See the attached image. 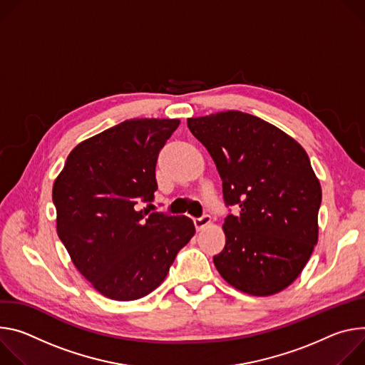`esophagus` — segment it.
Wrapping results in <instances>:
<instances>
[{
  "instance_id": "esophagus-1",
  "label": "esophagus",
  "mask_w": 365,
  "mask_h": 365,
  "mask_svg": "<svg viewBox=\"0 0 365 365\" xmlns=\"http://www.w3.org/2000/svg\"><path fill=\"white\" fill-rule=\"evenodd\" d=\"M210 222H212V217L207 216V215H205V216H201V217H198V219H194V226H195V229L200 232V230H203L206 226H209Z\"/></svg>"
}]
</instances>
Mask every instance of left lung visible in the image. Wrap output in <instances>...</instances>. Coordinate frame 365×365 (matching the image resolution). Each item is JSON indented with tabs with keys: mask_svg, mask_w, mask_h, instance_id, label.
I'll list each match as a JSON object with an SVG mask.
<instances>
[{
	"mask_svg": "<svg viewBox=\"0 0 365 365\" xmlns=\"http://www.w3.org/2000/svg\"><path fill=\"white\" fill-rule=\"evenodd\" d=\"M213 158L227 206L226 245L213 262L251 296H272L302 274L319 237L320 182L303 146L268 121L237 110L190 117Z\"/></svg>",
	"mask_w": 365,
	"mask_h": 365,
	"instance_id": "1",
	"label": "left lung"
}]
</instances>
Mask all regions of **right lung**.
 Returning a JSON list of instances; mask_svg holds the SVG:
<instances>
[{"label":"right lung","mask_w":365,"mask_h":365,"mask_svg":"<svg viewBox=\"0 0 365 365\" xmlns=\"http://www.w3.org/2000/svg\"><path fill=\"white\" fill-rule=\"evenodd\" d=\"M178 118H132L78 143L53 182L56 232L104 297L138 300L162 284L195 233L191 219L138 210L153 200L160 148Z\"/></svg>","instance_id":"obj_1"}]
</instances>
